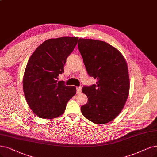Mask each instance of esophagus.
<instances>
[{
  "label": "esophagus",
  "instance_id": "1",
  "mask_svg": "<svg viewBox=\"0 0 157 157\" xmlns=\"http://www.w3.org/2000/svg\"><path fill=\"white\" fill-rule=\"evenodd\" d=\"M76 90H77V93H80V92H82V87H77Z\"/></svg>",
  "mask_w": 157,
  "mask_h": 157
}]
</instances>
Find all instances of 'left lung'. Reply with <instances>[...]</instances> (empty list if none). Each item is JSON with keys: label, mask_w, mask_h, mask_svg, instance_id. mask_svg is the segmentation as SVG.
Instances as JSON below:
<instances>
[{"label": "left lung", "mask_w": 157, "mask_h": 157, "mask_svg": "<svg viewBox=\"0 0 157 157\" xmlns=\"http://www.w3.org/2000/svg\"><path fill=\"white\" fill-rule=\"evenodd\" d=\"M78 48L89 75L97 79L96 85L83 88L88 102L81 111L92 122L107 124L119 115L129 96L126 60L118 50L99 40L79 39Z\"/></svg>", "instance_id": "1"}]
</instances>
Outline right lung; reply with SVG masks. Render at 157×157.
I'll return each mask as SVG.
<instances>
[{"instance_id":"obj_1","label":"right lung","mask_w":157,"mask_h":157,"mask_svg":"<svg viewBox=\"0 0 157 157\" xmlns=\"http://www.w3.org/2000/svg\"><path fill=\"white\" fill-rule=\"evenodd\" d=\"M78 37H63L45 40L29 59L23 76V91L27 103L38 117L54 119L65 111L70 99L76 93L75 86L57 82L64 72L67 57Z\"/></svg>"}]
</instances>
